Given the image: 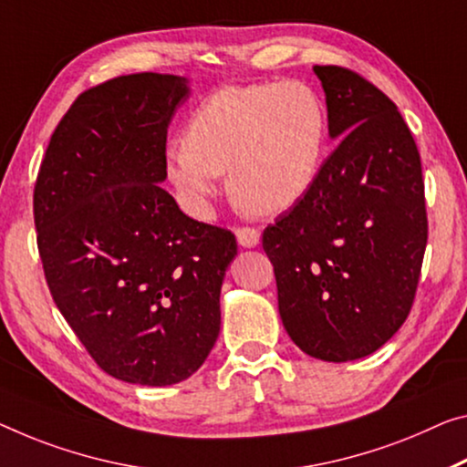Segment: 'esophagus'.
I'll list each match as a JSON object with an SVG mask.
<instances>
[{
    "instance_id": "obj_1",
    "label": "esophagus",
    "mask_w": 467,
    "mask_h": 467,
    "mask_svg": "<svg viewBox=\"0 0 467 467\" xmlns=\"http://www.w3.org/2000/svg\"><path fill=\"white\" fill-rule=\"evenodd\" d=\"M235 238H238V244L242 248H254L261 242V232L254 227H240L235 232Z\"/></svg>"
}]
</instances>
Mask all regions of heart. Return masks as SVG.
<instances>
[{"mask_svg":"<svg viewBox=\"0 0 467 467\" xmlns=\"http://www.w3.org/2000/svg\"><path fill=\"white\" fill-rule=\"evenodd\" d=\"M327 143L321 98L300 81L229 85L211 93L167 146V177L192 217L209 221L223 173L244 206L279 214L317 182Z\"/></svg>","mask_w":467,"mask_h":467,"instance_id":"1","label":"heart"}]
</instances>
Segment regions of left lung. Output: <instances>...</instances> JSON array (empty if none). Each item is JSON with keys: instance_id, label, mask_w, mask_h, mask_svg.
Wrapping results in <instances>:
<instances>
[{"instance_id": "8db88e82", "label": "left lung", "mask_w": 467, "mask_h": 467, "mask_svg": "<svg viewBox=\"0 0 467 467\" xmlns=\"http://www.w3.org/2000/svg\"><path fill=\"white\" fill-rule=\"evenodd\" d=\"M340 140L311 192L263 232L279 317L321 361L368 357L411 311L428 242L420 152L392 99L342 67H313Z\"/></svg>"}]
</instances>
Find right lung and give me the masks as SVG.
I'll return each instance as SVG.
<instances>
[{
  "label": "right lung",
  "instance_id": "obj_1",
  "mask_svg": "<svg viewBox=\"0 0 467 467\" xmlns=\"http://www.w3.org/2000/svg\"><path fill=\"white\" fill-rule=\"evenodd\" d=\"M185 77L140 73L81 93L35 183L37 246L56 306L106 374L188 379L219 338L221 285L238 244L159 183Z\"/></svg>",
  "mask_w": 467,
  "mask_h": 467
}]
</instances>
